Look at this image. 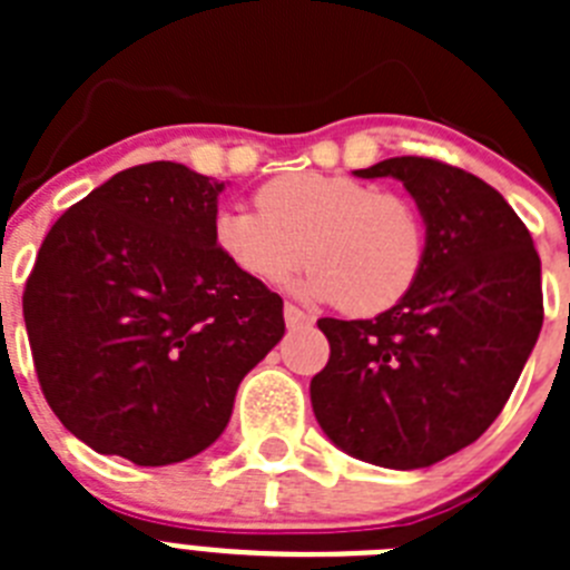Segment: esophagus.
<instances>
[{
    "instance_id": "1",
    "label": "esophagus",
    "mask_w": 570,
    "mask_h": 570,
    "mask_svg": "<svg viewBox=\"0 0 570 570\" xmlns=\"http://www.w3.org/2000/svg\"><path fill=\"white\" fill-rule=\"evenodd\" d=\"M282 314H285V325H288V328H302V325H308L311 322V316L302 308H296V305H291V302H285Z\"/></svg>"
}]
</instances>
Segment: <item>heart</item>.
I'll return each instance as SVG.
<instances>
[{"mask_svg": "<svg viewBox=\"0 0 570 570\" xmlns=\"http://www.w3.org/2000/svg\"><path fill=\"white\" fill-rule=\"evenodd\" d=\"M259 210L214 214V248L248 279L279 285L302 265L305 299L376 316L400 305L425 268L428 230L407 196L342 174L276 176L256 190Z\"/></svg>", "mask_w": 570, "mask_h": 570, "instance_id": "1", "label": "heart"}]
</instances>
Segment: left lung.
Listing matches in <instances>:
<instances>
[{
  "label": "left lung",
  "mask_w": 570,
  "mask_h": 570,
  "mask_svg": "<svg viewBox=\"0 0 570 570\" xmlns=\"http://www.w3.org/2000/svg\"><path fill=\"white\" fill-rule=\"evenodd\" d=\"M391 176L425 219V268L374 320H320L331 360L311 380L320 428L340 451L396 471L480 440L505 407L542 328V265L500 190L422 156L354 170Z\"/></svg>",
  "instance_id": "left-lung-1"
}]
</instances>
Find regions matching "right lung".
I'll return each instance as SVG.
<instances>
[{
  "label": "right lung",
  "mask_w": 570,
  "mask_h": 570,
  "mask_svg": "<svg viewBox=\"0 0 570 570\" xmlns=\"http://www.w3.org/2000/svg\"><path fill=\"white\" fill-rule=\"evenodd\" d=\"M223 190L179 163L136 165L45 236L24 328L50 411L97 454L156 468L214 445L285 334L279 294L214 248Z\"/></svg>",
  "instance_id": "1"
}]
</instances>
